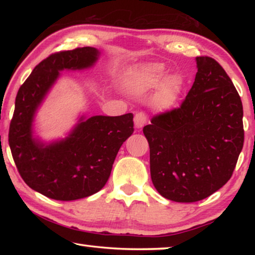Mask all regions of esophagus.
<instances>
[{
    "label": "esophagus",
    "instance_id": "obj_1",
    "mask_svg": "<svg viewBox=\"0 0 255 255\" xmlns=\"http://www.w3.org/2000/svg\"><path fill=\"white\" fill-rule=\"evenodd\" d=\"M147 122V115L144 111H139L135 115V126L137 128H141Z\"/></svg>",
    "mask_w": 255,
    "mask_h": 255
}]
</instances>
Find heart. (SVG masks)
Wrapping results in <instances>:
<instances>
[{
	"label": "heart",
	"mask_w": 255,
	"mask_h": 255,
	"mask_svg": "<svg viewBox=\"0 0 255 255\" xmlns=\"http://www.w3.org/2000/svg\"><path fill=\"white\" fill-rule=\"evenodd\" d=\"M165 75V67L162 64H147L137 67L130 72L128 77L127 88L135 96H143L150 90L156 88L154 96V105L158 109H169L178 100L183 88V79L178 74Z\"/></svg>",
	"instance_id": "heart-1"
}]
</instances>
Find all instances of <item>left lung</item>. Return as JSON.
I'll list each match as a JSON object with an SVG mask.
<instances>
[{
  "label": "left lung",
  "mask_w": 255,
  "mask_h": 255,
  "mask_svg": "<svg viewBox=\"0 0 255 255\" xmlns=\"http://www.w3.org/2000/svg\"><path fill=\"white\" fill-rule=\"evenodd\" d=\"M195 82L180 107L143 128L150 176L166 199L196 202L232 178L244 143L243 106L217 60L198 56Z\"/></svg>",
  "instance_id": "1"
}]
</instances>
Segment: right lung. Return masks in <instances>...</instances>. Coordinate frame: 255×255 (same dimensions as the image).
Segmentation results:
<instances>
[{"label": "right lung", "mask_w": 255, "mask_h": 255, "mask_svg": "<svg viewBox=\"0 0 255 255\" xmlns=\"http://www.w3.org/2000/svg\"><path fill=\"white\" fill-rule=\"evenodd\" d=\"M98 50L79 47L49 55L33 68L15 98L8 145L16 169L30 188L51 199L70 201L93 195L109 179L120 146L133 132L132 114L94 116L65 140L44 146L31 136L33 114L58 72L93 65Z\"/></svg>", "instance_id": "right-lung-1"}]
</instances>
